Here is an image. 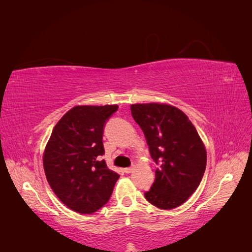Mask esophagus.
<instances>
[{
    "mask_svg": "<svg viewBox=\"0 0 252 252\" xmlns=\"http://www.w3.org/2000/svg\"><path fill=\"white\" fill-rule=\"evenodd\" d=\"M133 169H134L133 167H127V168L124 169V172L125 173H131L133 171Z\"/></svg>",
    "mask_w": 252,
    "mask_h": 252,
    "instance_id": "1",
    "label": "esophagus"
}]
</instances>
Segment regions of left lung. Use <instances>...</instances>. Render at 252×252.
Wrapping results in <instances>:
<instances>
[{
    "label": "left lung",
    "instance_id": "left-lung-1",
    "mask_svg": "<svg viewBox=\"0 0 252 252\" xmlns=\"http://www.w3.org/2000/svg\"><path fill=\"white\" fill-rule=\"evenodd\" d=\"M158 165L146 200L164 210L184 204L199 187L207 163V152L186 114L169 104L145 103L130 106Z\"/></svg>",
    "mask_w": 252,
    "mask_h": 252
}]
</instances>
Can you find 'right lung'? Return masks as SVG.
<instances>
[{
	"label": "right lung",
	"instance_id": "obj_1",
	"mask_svg": "<svg viewBox=\"0 0 252 252\" xmlns=\"http://www.w3.org/2000/svg\"><path fill=\"white\" fill-rule=\"evenodd\" d=\"M118 105H78L52 129L43 154L51 189L68 208L89 215L108 202L120 175L100 157L103 129Z\"/></svg>",
	"mask_w": 252,
	"mask_h": 252
}]
</instances>
